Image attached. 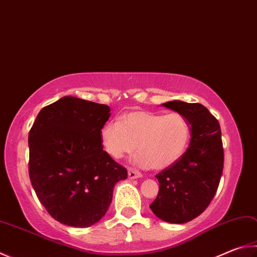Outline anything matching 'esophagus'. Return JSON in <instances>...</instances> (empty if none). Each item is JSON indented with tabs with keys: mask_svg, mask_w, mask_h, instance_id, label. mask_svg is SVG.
<instances>
[{
	"mask_svg": "<svg viewBox=\"0 0 257 257\" xmlns=\"http://www.w3.org/2000/svg\"><path fill=\"white\" fill-rule=\"evenodd\" d=\"M128 177L130 180H135V179H138V177H142V173L141 172H138L134 169H129L128 170Z\"/></svg>",
	"mask_w": 257,
	"mask_h": 257,
	"instance_id": "esophagus-1",
	"label": "esophagus"
}]
</instances>
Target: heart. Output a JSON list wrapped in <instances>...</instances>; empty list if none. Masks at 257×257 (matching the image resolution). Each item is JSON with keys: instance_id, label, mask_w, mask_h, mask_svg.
<instances>
[{"instance_id": "b5f03b06", "label": "heart", "mask_w": 257, "mask_h": 257, "mask_svg": "<svg viewBox=\"0 0 257 257\" xmlns=\"http://www.w3.org/2000/svg\"><path fill=\"white\" fill-rule=\"evenodd\" d=\"M191 125L177 112L161 114L149 111H132L108 122L100 132L104 152L120 160L135 149V165L161 171L181 160L189 147Z\"/></svg>"}]
</instances>
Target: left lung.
Instances as JSON below:
<instances>
[{
  "mask_svg": "<svg viewBox=\"0 0 257 257\" xmlns=\"http://www.w3.org/2000/svg\"><path fill=\"white\" fill-rule=\"evenodd\" d=\"M162 105L188 119L191 142L181 160L156 175L160 190L149 208L166 222L184 223L201 214L217 192L223 169L221 130L202 104L175 100Z\"/></svg>",
  "mask_w": 257,
  "mask_h": 257,
  "instance_id": "left-lung-1",
  "label": "left lung"
}]
</instances>
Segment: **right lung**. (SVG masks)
<instances>
[{
	"label": "right lung",
	"mask_w": 257,
	"mask_h": 257,
	"mask_svg": "<svg viewBox=\"0 0 257 257\" xmlns=\"http://www.w3.org/2000/svg\"><path fill=\"white\" fill-rule=\"evenodd\" d=\"M105 104L64 96L40 110L30 129L29 176L41 204L56 220L90 227L108 211L115 183L127 170L103 151Z\"/></svg>",
	"instance_id": "right-lung-1"
}]
</instances>
